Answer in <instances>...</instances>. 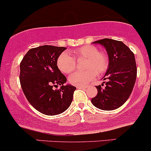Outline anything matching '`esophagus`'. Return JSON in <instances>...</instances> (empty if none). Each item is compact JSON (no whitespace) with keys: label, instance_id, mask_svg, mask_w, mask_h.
Returning a JSON list of instances; mask_svg holds the SVG:
<instances>
[{"label":"esophagus","instance_id":"1","mask_svg":"<svg viewBox=\"0 0 151 151\" xmlns=\"http://www.w3.org/2000/svg\"><path fill=\"white\" fill-rule=\"evenodd\" d=\"M77 88L84 89V88H86V87H85V86H77Z\"/></svg>","mask_w":151,"mask_h":151}]
</instances>
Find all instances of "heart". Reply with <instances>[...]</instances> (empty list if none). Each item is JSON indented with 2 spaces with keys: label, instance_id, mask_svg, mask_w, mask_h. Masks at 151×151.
Instances as JSON below:
<instances>
[{
  "label": "heart",
  "instance_id": "b5f03b06",
  "mask_svg": "<svg viewBox=\"0 0 151 151\" xmlns=\"http://www.w3.org/2000/svg\"><path fill=\"white\" fill-rule=\"evenodd\" d=\"M68 53H63L57 60L58 68L65 73H71L76 68V60L85 59L84 69L86 70L76 72L69 77V82L72 85L83 86L88 83L96 78V73L103 74L108 67V55L103 52H99L93 45H83Z\"/></svg>",
  "mask_w": 151,
  "mask_h": 151
}]
</instances>
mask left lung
Returning <instances> with one entry per match:
<instances>
[{
	"instance_id": "8db88e82",
	"label": "left lung",
	"mask_w": 151,
	"mask_h": 151,
	"mask_svg": "<svg viewBox=\"0 0 151 151\" xmlns=\"http://www.w3.org/2000/svg\"><path fill=\"white\" fill-rule=\"evenodd\" d=\"M107 51L109 63L103 81L106 86H96L98 94L91 103L103 111H113L124 104L130 96L136 80L137 68L134 54L123 42L104 38L96 40Z\"/></svg>"
}]
</instances>
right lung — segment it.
Returning a JSON list of instances; mask_svg holds the SVG:
<instances>
[{
	"instance_id": "right-lung-1",
	"label": "right lung",
	"mask_w": 151,
	"mask_h": 151,
	"mask_svg": "<svg viewBox=\"0 0 151 151\" xmlns=\"http://www.w3.org/2000/svg\"><path fill=\"white\" fill-rule=\"evenodd\" d=\"M65 47L42 45L31 48L20 64V82L25 97L37 111L47 116L63 113L70 106L75 86L66 83L57 60ZM61 88L54 90V86Z\"/></svg>"
}]
</instances>
